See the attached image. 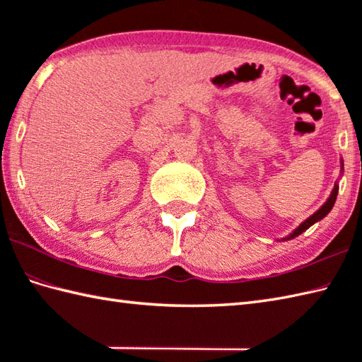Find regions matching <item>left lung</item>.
Wrapping results in <instances>:
<instances>
[{
    "label": "left lung",
    "mask_w": 362,
    "mask_h": 362,
    "mask_svg": "<svg viewBox=\"0 0 362 362\" xmlns=\"http://www.w3.org/2000/svg\"><path fill=\"white\" fill-rule=\"evenodd\" d=\"M344 171V161H341V173ZM337 191H339V183H334V188H333V191H332V194H329V197L325 201V204L320 206V209L316 211V213H313L311 216L308 218V219H305L302 224H300L294 232H292L291 235H288L286 238H281V241H288V240H292V238H296V236H298V235H302L305 230H308L313 224H316V222H319L320 219H324L327 214L332 211V209H333V205H334V202H336V197H337Z\"/></svg>",
    "instance_id": "left-lung-1"
}]
</instances>
